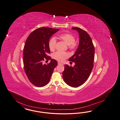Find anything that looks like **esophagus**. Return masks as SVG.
I'll return each instance as SVG.
<instances>
[{
    "instance_id": "34e87169",
    "label": "esophagus",
    "mask_w": 120,
    "mask_h": 120,
    "mask_svg": "<svg viewBox=\"0 0 120 120\" xmlns=\"http://www.w3.org/2000/svg\"><path fill=\"white\" fill-rule=\"evenodd\" d=\"M58 65H62L63 64H62V63H60V62H58Z\"/></svg>"
}]
</instances>
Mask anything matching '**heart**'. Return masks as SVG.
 <instances>
[{
	"instance_id": "heart-1",
	"label": "heart",
	"mask_w": 120,
	"mask_h": 120,
	"mask_svg": "<svg viewBox=\"0 0 120 120\" xmlns=\"http://www.w3.org/2000/svg\"><path fill=\"white\" fill-rule=\"evenodd\" d=\"M59 38L60 40L64 41L68 45V48L71 50H75L77 47V42L75 41V36L70 33H63L59 35ZM57 40L54 37L52 38L49 41V48L50 50L54 51L55 49L57 44ZM69 56V54L66 52H62L57 51L52 55V58L54 59L59 61L63 62L66 58Z\"/></svg>"
}]
</instances>
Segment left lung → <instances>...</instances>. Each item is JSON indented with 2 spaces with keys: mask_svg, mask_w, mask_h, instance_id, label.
I'll return each instance as SVG.
<instances>
[{
  "mask_svg": "<svg viewBox=\"0 0 120 120\" xmlns=\"http://www.w3.org/2000/svg\"><path fill=\"white\" fill-rule=\"evenodd\" d=\"M78 31L79 44L75 54L69 61L75 62L74 67L65 65L62 73L64 82L73 87H79L86 82L94 66V47L89 34L79 27H72Z\"/></svg>",
  "mask_w": 120,
  "mask_h": 120,
  "instance_id": "8db88e82",
  "label": "left lung"
}]
</instances>
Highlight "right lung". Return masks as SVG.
Listing matches in <instances>:
<instances>
[{
	"mask_svg": "<svg viewBox=\"0 0 120 120\" xmlns=\"http://www.w3.org/2000/svg\"><path fill=\"white\" fill-rule=\"evenodd\" d=\"M59 30L41 27L30 34L25 42L23 50V64L25 73L30 82L37 87H43L50 82L57 61L48 56L50 54V38ZM50 60L47 65L43 64L45 59Z\"/></svg>",
	"mask_w": 120,
	"mask_h": 120,
	"instance_id": "1",
	"label": "right lung"
}]
</instances>
